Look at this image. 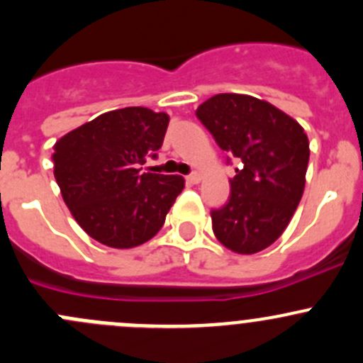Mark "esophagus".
Returning a JSON list of instances; mask_svg holds the SVG:
<instances>
[{
    "instance_id": "esophagus-1",
    "label": "esophagus",
    "mask_w": 363,
    "mask_h": 363,
    "mask_svg": "<svg viewBox=\"0 0 363 363\" xmlns=\"http://www.w3.org/2000/svg\"><path fill=\"white\" fill-rule=\"evenodd\" d=\"M200 181H202V175H200L199 172H193V174H189L188 177H186V182H189V184H199Z\"/></svg>"
}]
</instances>
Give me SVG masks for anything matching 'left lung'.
Returning a JSON list of instances; mask_svg holds the SVG:
<instances>
[{
  "label": "left lung",
  "instance_id": "1",
  "mask_svg": "<svg viewBox=\"0 0 363 363\" xmlns=\"http://www.w3.org/2000/svg\"><path fill=\"white\" fill-rule=\"evenodd\" d=\"M196 117L240 163L230 179L228 202L211 211L214 235L239 255L265 250L279 239L302 199L309 163L303 128L267 101L233 93L208 98Z\"/></svg>",
  "mask_w": 363,
  "mask_h": 363
}]
</instances>
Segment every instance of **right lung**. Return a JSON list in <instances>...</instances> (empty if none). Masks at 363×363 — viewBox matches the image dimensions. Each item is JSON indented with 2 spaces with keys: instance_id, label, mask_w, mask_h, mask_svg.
<instances>
[{
  "instance_id": "obj_1",
  "label": "right lung",
  "mask_w": 363,
  "mask_h": 363,
  "mask_svg": "<svg viewBox=\"0 0 363 363\" xmlns=\"http://www.w3.org/2000/svg\"><path fill=\"white\" fill-rule=\"evenodd\" d=\"M168 116L145 107L105 112L54 145V177L84 232L116 250L156 235L184 189L181 175L142 172L163 144Z\"/></svg>"
}]
</instances>
